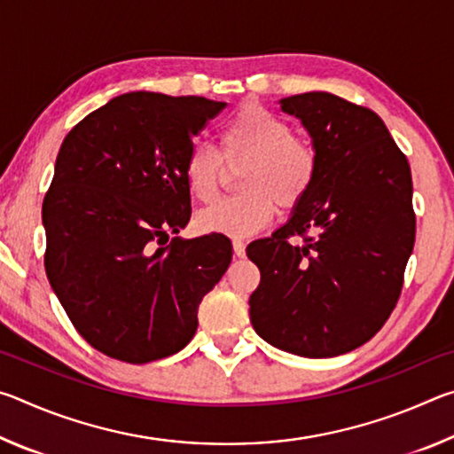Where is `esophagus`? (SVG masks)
Masks as SVG:
<instances>
[{"mask_svg":"<svg viewBox=\"0 0 454 454\" xmlns=\"http://www.w3.org/2000/svg\"><path fill=\"white\" fill-rule=\"evenodd\" d=\"M234 254L238 258H244L246 256V242L240 240V238H236V240H234Z\"/></svg>","mask_w":454,"mask_h":454,"instance_id":"esophagus-1","label":"esophagus"}]
</instances>
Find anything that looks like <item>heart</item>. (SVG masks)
<instances>
[{"label": "heart", "mask_w": 454, "mask_h": 454, "mask_svg": "<svg viewBox=\"0 0 454 454\" xmlns=\"http://www.w3.org/2000/svg\"><path fill=\"white\" fill-rule=\"evenodd\" d=\"M228 168H242V192L198 214V228L226 236H250L270 224L276 212L294 210L314 188L320 156L306 136L268 107L244 104L220 129V153L194 145L184 162V182L192 196L212 204L220 196Z\"/></svg>", "instance_id": "obj_1"}]
</instances>
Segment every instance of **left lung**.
<instances>
[{
    "mask_svg": "<svg viewBox=\"0 0 454 454\" xmlns=\"http://www.w3.org/2000/svg\"><path fill=\"white\" fill-rule=\"evenodd\" d=\"M280 104L302 120L320 166L286 224L246 248L260 270L250 320L276 348L338 356L371 340L401 298L417 234L411 166L364 106L328 91Z\"/></svg>",
    "mask_w": 454,
    "mask_h": 454,
    "instance_id": "obj_1",
    "label": "left lung"
}]
</instances>
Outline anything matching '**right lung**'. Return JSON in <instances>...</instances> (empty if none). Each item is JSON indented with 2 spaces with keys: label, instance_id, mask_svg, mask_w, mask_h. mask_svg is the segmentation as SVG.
I'll return each mask as SVG.
<instances>
[{
  "label": "right lung",
  "instance_id": "right-lung-1",
  "mask_svg": "<svg viewBox=\"0 0 454 454\" xmlns=\"http://www.w3.org/2000/svg\"><path fill=\"white\" fill-rule=\"evenodd\" d=\"M224 107L129 91L61 144L42 208L43 264L75 330L106 356L145 364L182 350L200 302L232 262L224 234L170 238L192 214V137Z\"/></svg>",
  "mask_w": 454,
  "mask_h": 454
}]
</instances>
